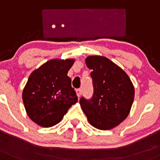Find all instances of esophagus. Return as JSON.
Instances as JSON below:
<instances>
[{
    "instance_id": "1",
    "label": "esophagus",
    "mask_w": 160,
    "mask_h": 160,
    "mask_svg": "<svg viewBox=\"0 0 160 160\" xmlns=\"http://www.w3.org/2000/svg\"><path fill=\"white\" fill-rule=\"evenodd\" d=\"M76 94H77L78 97H80V95L82 94V89H76Z\"/></svg>"
}]
</instances>
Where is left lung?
<instances>
[{"label": "left lung", "instance_id": "1", "mask_svg": "<svg viewBox=\"0 0 160 160\" xmlns=\"http://www.w3.org/2000/svg\"><path fill=\"white\" fill-rule=\"evenodd\" d=\"M85 63L92 71L93 93L89 99L80 98V107L93 127L110 130L128 116L134 86L125 71L105 57L89 56Z\"/></svg>", "mask_w": 160, "mask_h": 160}]
</instances>
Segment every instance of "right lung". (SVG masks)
I'll return each instance as SVG.
<instances>
[{
	"mask_svg": "<svg viewBox=\"0 0 160 160\" xmlns=\"http://www.w3.org/2000/svg\"><path fill=\"white\" fill-rule=\"evenodd\" d=\"M75 60H50L33 71L23 90L26 112L38 125L58 124L78 101L71 78L67 76Z\"/></svg>",
	"mask_w": 160,
	"mask_h": 160,
	"instance_id": "obj_1",
	"label": "right lung"
}]
</instances>
